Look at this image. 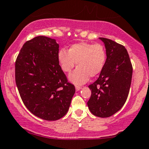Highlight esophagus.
Segmentation results:
<instances>
[{
    "mask_svg": "<svg viewBox=\"0 0 149 149\" xmlns=\"http://www.w3.org/2000/svg\"><path fill=\"white\" fill-rule=\"evenodd\" d=\"M80 89H81V87H80V86H76V91H79Z\"/></svg>",
    "mask_w": 149,
    "mask_h": 149,
    "instance_id": "34e87169",
    "label": "esophagus"
}]
</instances>
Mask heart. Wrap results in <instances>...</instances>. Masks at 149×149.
Returning <instances> with one entry per match:
<instances>
[{
	"mask_svg": "<svg viewBox=\"0 0 149 149\" xmlns=\"http://www.w3.org/2000/svg\"><path fill=\"white\" fill-rule=\"evenodd\" d=\"M58 61L65 73H69L75 64L76 69L69 76V80L76 85L84 84L90 76H98L103 71L107 61V51L101 44L78 42L58 53Z\"/></svg>",
	"mask_w": 149,
	"mask_h": 149,
	"instance_id": "b5f03b06",
	"label": "heart"
}]
</instances>
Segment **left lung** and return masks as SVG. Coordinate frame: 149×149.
Masks as SVG:
<instances>
[{
  "label": "left lung",
  "mask_w": 149,
  "mask_h": 149,
  "mask_svg": "<svg viewBox=\"0 0 149 149\" xmlns=\"http://www.w3.org/2000/svg\"><path fill=\"white\" fill-rule=\"evenodd\" d=\"M107 51V61L98 79L88 88L92 95L88 102L90 112L100 118L110 117L125 103L130 88L132 66L123 45L100 38Z\"/></svg>",
  "instance_id": "left-lung-1"
}]
</instances>
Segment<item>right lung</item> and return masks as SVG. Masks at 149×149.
<instances>
[{
	"label": "right lung",
	"instance_id": "obj_1",
	"mask_svg": "<svg viewBox=\"0 0 149 149\" xmlns=\"http://www.w3.org/2000/svg\"><path fill=\"white\" fill-rule=\"evenodd\" d=\"M58 53L54 39L40 36L24 44L15 61V81L22 102L45 120L66 115L76 92L61 69Z\"/></svg>",
	"mask_w": 149,
	"mask_h": 149
}]
</instances>
